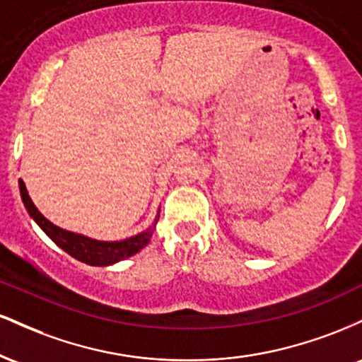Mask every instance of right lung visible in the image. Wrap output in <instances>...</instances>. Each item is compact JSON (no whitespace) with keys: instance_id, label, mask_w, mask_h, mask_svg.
Masks as SVG:
<instances>
[{"instance_id":"obj_1","label":"right lung","mask_w":362,"mask_h":362,"mask_svg":"<svg viewBox=\"0 0 362 362\" xmlns=\"http://www.w3.org/2000/svg\"><path fill=\"white\" fill-rule=\"evenodd\" d=\"M20 195H22V201L27 213L30 214V218L39 224L40 230L44 231L49 238L52 240L57 247L62 248L66 253L74 257L76 260L83 262V264L88 265H98V267H107V265H114L120 260H126L129 257H132L134 253L143 250L144 247L151 240L153 231L160 218V209H158L155 221H153L144 231L141 233L129 236L124 240H115V242H105V240H95L90 236H85L81 233H74V231L62 230V228L56 226V224L49 221L45 216L37 209L34 202H32L30 195H28L25 182L20 178Z\"/></svg>"}]
</instances>
